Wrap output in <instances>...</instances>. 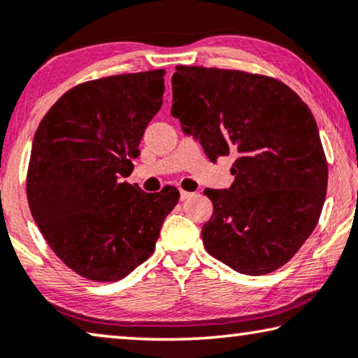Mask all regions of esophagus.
Wrapping results in <instances>:
<instances>
[{
    "mask_svg": "<svg viewBox=\"0 0 358 358\" xmlns=\"http://www.w3.org/2000/svg\"><path fill=\"white\" fill-rule=\"evenodd\" d=\"M190 196H194V194L192 192H185V190H180V200H189Z\"/></svg>",
    "mask_w": 358,
    "mask_h": 358,
    "instance_id": "obj_1",
    "label": "esophagus"
}]
</instances>
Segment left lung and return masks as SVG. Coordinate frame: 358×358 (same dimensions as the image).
Wrapping results in <instances>:
<instances>
[{
    "instance_id": "left-lung-1",
    "label": "left lung",
    "mask_w": 358,
    "mask_h": 358,
    "mask_svg": "<svg viewBox=\"0 0 358 358\" xmlns=\"http://www.w3.org/2000/svg\"><path fill=\"white\" fill-rule=\"evenodd\" d=\"M171 115L210 162L232 153L234 182L205 189L213 216L201 227L210 255L260 276L287 263L320 220L328 164L317 121L286 84L216 67L176 66Z\"/></svg>"
}]
</instances>
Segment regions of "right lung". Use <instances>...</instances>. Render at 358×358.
Listing matches in <instances>:
<instances>
[{"mask_svg": "<svg viewBox=\"0 0 358 358\" xmlns=\"http://www.w3.org/2000/svg\"><path fill=\"white\" fill-rule=\"evenodd\" d=\"M164 71L121 74L67 90L35 132L27 199L38 229L72 271L117 281L155 250L179 190L145 194L122 180L163 105Z\"/></svg>", "mask_w": 358, "mask_h": 358, "instance_id": "add662e5", "label": "right lung"}]
</instances>
